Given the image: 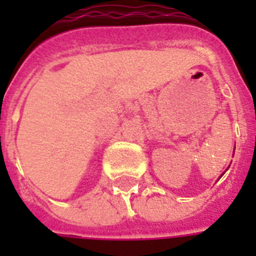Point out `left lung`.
Returning <instances> with one entry per match:
<instances>
[{"label": "left lung", "instance_id": "left-lung-1", "mask_svg": "<svg viewBox=\"0 0 256 256\" xmlns=\"http://www.w3.org/2000/svg\"><path fill=\"white\" fill-rule=\"evenodd\" d=\"M222 175H223V174H222Z\"/></svg>", "mask_w": 256, "mask_h": 256}]
</instances>
